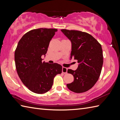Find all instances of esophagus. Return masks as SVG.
I'll return each mask as SVG.
<instances>
[{
    "instance_id": "esophagus-1",
    "label": "esophagus",
    "mask_w": 120,
    "mask_h": 120,
    "mask_svg": "<svg viewBox=\"0 0 120 120\" xmlns=\"http://www.w3.org/2000/svg\"><path fill=\"white\" fill-rule=\"evenodd\" d=\"M62 72L63 73H64V74L67 73V72H68L67 68H64V67H63L62 68Z\"/></svg>"
}]
</instances>
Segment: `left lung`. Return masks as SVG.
<instances>
[{
    "mask_svg": "<svg viewBox=\"0 0 120 120\" xmlns=\"http://www.w3.org/2000/svg\"><path fill=\"white\" fill-rule=\"evenodd\" d=\"M61 31L72 43L71 59L79 63L76 70H68L73 75L74 81L67 84V87L74 92H85L93 87L100 76L103 64L101 46L86 32L67 29Z\"/></svg>",
    "mask_w": 120,
    "mask_h": 120,
    "instance_id": "8db88e82",
    "label": "left lung"
}]
</instances>
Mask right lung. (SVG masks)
Instances as JSON below:
<instances>
[{"label": "right lung", "instance_id": "right-lung-1", "mask_svg": "<svg viewBox=\"0 0 120 120\" xmlns=\"http://www.w3.org/2000/svg\"><path fill=\"white\" fill-rule=\"evenodd\" d=\"M57 29H33L25 34L18 43L15 51V66L22 82L37 94L47 92L52 88L55 76L62 73L58 63L42 62L50 40Z\"/></svg>", "mask_w": 120, "mask_h": 120}]
</instances>
